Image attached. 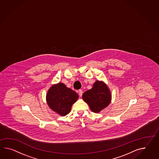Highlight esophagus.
Segmentation results:
<instances>
[{"instance_id": "34e87169", "label": "esophagus", "mask_w": 159, "mask_h": 159, "mask_svg": "<svg viewBox=\"0 0 159 159\" xmlns=\"http://www.w3.org/2000/svg\"><path fill=\"white\" fill-rule=\"evenodd\" d=\"M79 95L80 97L82 96V95H83V91L81 89H79Z\"/></svg>"}]
</instances>
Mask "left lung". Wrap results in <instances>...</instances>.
<instances>
[{
  "label": "left lung",
  "instance_id": "8db88e82",
  "mask_svg": "<svg viewBox=\"0 0 159 159\" xmlns=\"http://www.w3.org/2000/svg\"><path fill=\"white\" fill-rule=\"evenodd\" d=\"M83 101L89 105L92 111L101 112L107 107L111 101V93L104 81L97 80L91 89L85 91L82 95Z\"/></svg>",
  "mask_w": 159,
  "mask_h": 159
}]
</instances>
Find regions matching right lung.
<instances>
[{
    "label": "right lung",
    "mask_w": 159,
    "mask_h": 159,
    "mask_svg": "<svg viewBox=\"0 0 159 159\" xmlns=\"http://www.w3.org/2000/svg\"><path fill=\"white\" fill-rule=\"evenodd\" d=\"M79 98L78 93L62 83L53 84L47 93V104L53 111L61 116L70 113L72 105Z\"/></svg>",
    "instance_id": "add662e5"
}]
</instances>
